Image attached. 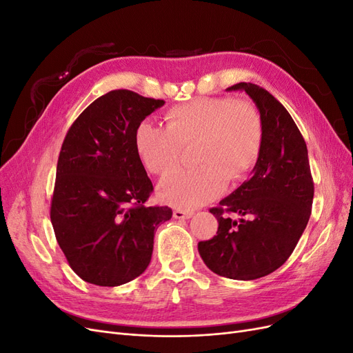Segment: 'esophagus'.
I'll use <instances>...</instances> for the list:
<instances>
[{"mask_svg":"<svg viewBox=\"0 0 353 353\" xmlns=\"http://www.w3.org/2000/svg\"><path fill=\"white\" fill-rule=\"evenodd\" d=\"M193 216V212L191 210H183V209H175L174 210V218L175 219H188Z\"/></svg>","mask_w":353,"mask_h":353,"instance_id":"1","label":"esophagus"}]
</instances>
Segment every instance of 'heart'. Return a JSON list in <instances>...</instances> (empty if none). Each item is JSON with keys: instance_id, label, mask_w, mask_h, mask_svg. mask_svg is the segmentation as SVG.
I'll list each match as a JSON object with an SVG mask.
<instances>
[{"instance_id": "1", "label": "heart", "mask_w": 353, "mask_h": 353, "mask_svg": "<svg viewBox=\"0 0 353 353\" xmlns=\"http://www.w3.org/2000/svg\"><path fill=\"white\" fill-rule=\"evenodd\" d=\"M134 143L147 172L159 178L176 172L183 150L194 145L197 168L160 188V197L169 205L193 209L216 197L227 181L237 184L252 172L262 152L263 123L250 101L201 97L169 109L165 128L141 122Z\"/></svg>"}]
</instances>
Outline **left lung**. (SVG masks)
Returning a JSON list of instances; mask_svg holds the SVG:
<instances>
[{
  "instance_id": "8db88e82",
  "label": "left lung",
  "mask_w": 353,
  "mask_h": 353,
  "mask_svg": "<svg viewBox=\"0 0 353 353\" xmlns=\"http://www.w3.org/2000/svg\"><path fill=\"white\" fill-rule=\"evenodd\" d=\"M228 90H244L258 105L263 144L253 176L209 209L218 219V231L199 243V253L218 275L256 280L290 258L311 216L314 179L306 143L284 105L250 82ZM231 212L241 219L234 221Z\"/></svg>"
}]
</instances>
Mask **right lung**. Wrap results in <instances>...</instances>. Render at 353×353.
Returning <instances> with one entry per match:
<instances>
[{"label": "right lung", "mask_w": 353, "mask_h": 353, "mask_svg": "<svg viewBox=\"0 0 353 353\" xmlns=\"http://www.w3.org/2000/svg\"><path fill=\"white\" fill-rule=\"evenodd\" d=\"M163 104L113 90L77 117L61 144L50 218L83 281L114 287L137 279L152 261L154 231L172 218L168 206H145L153 184L134 143L137 126Z\"/></svg>", "instance_id": "1"}]
</instances>
